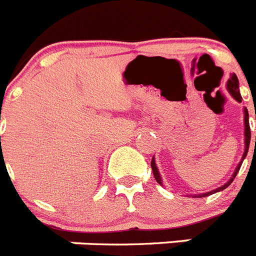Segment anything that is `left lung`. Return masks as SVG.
Returning a JSON list of instances; mask_svg holds the SVG:
<instances>
[{
    "label": "left lung",
    "instance_id": "1",
    "mask_svg": "<svg viewBox=\"0 0 256 256\" xmlns=\"http://www.w3.org/2000/svg\"><path fill=\"white\" fill-rule=\"evenodd\" d=\"M227 88H228V91H230V94H232V96H234V98H236V100L238 101V102H241V100H242V97H241V94H240L238 79H237L236 74H232V76H230V78L228 79ZM244 112H245V152H244L242 159H241V162H240V164L237 165V168H236V170H234V176L230 177V180H228V182L226 183V184H223V186L219 187V188H216V190H212V191L206 192V194H201V195H198V198H205V196H209V195H212V194H216V192H219V191H222V190L227 188V187L230 186V183L234 182V178H236L237 173H238L240 168H241V164H242L244 159H245L246 155H248V144H250V138H252V132H250V126H248V108H245ZM255 119H256V114H255ZM255 146H256V136H255ZM151 169H152L154 177H155L156 182H159L160 184H162V178H160L159 170H158V168H156L155 160H154V159L151 160Z\"/></svg>",
    "mask_w": 256,
    "mask_h": 256
}]
</instances>
